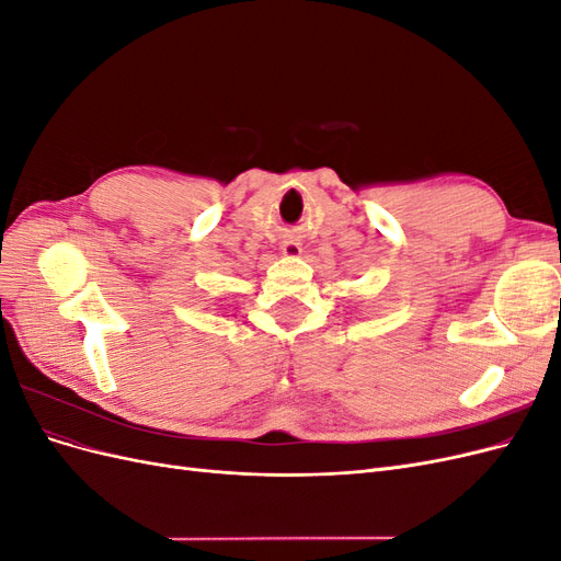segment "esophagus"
I'll list each match as a JSON object with an SVG mask.
<instances>
[{
  "instance_id": "1",
  "label": "esophagus",
  "mask_w": 561,
  "mask_h": 561,
  "mask_svg": "<svg viewBox=\"0 0 561 561\" xmlns=\"http://www.w3.org/2000/svg\"><path fill=\"white\" fill-rule=\"evenodd\" d=\"M280 254H283V257H290V260L299 257V254H301V243H297L293 239H285L280 243Z\"/></svg>"
}]
</instances>
